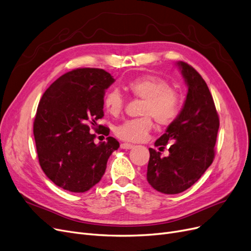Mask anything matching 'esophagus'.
<instances>
[{
	"instance_id": "34e87169",
	"label": "esophagus",
	"mask_w": 251,
	"mask_h": 251,
	"mask_svg": "<svg viewBox=\"0 0 251 251\" xmlns=\"http://www.w3.org/2000/svg\"><path fill=\"white\" fill-rule=\"evenodd\" d=\"M132 148H133V145H131V144H126V143L121 144V149H123V150H130Z\"/></svg>"
}]
</instances>
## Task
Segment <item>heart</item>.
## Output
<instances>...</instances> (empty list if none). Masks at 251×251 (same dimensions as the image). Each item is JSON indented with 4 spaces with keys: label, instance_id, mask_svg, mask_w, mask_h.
Listing matches in <instances>:
<instances>
[{
    "label": "heart",
    "instance_id": "obj_1",
    "mask_svg": "<svg viewBox=\"0 0 251 251\" xmlns=\"http://www.w3.org/2000/svg\"><path fill=\"white\" fill-rule=\"evenodd\" d=\"M126 89L136 99L143 100L140 116L143 118L127 120L120 124L116 130V135L125 141L144 140L152 128V118L162 126L171 124L180 112V95L171 89L169 83L151 75H144L133 78L126 84ZM103 104L106 112L117 117L122 113L124 99L118 89H111L104 95Z\"/></svg>",
    "mask_w": 251,
    "mask_h": 251
}]
</instances>
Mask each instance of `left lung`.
Returning a JSON list of instances; mask_svg holds the SVG:
<instances>
[{"label":"left lung","instance_id":"obj_1","mask_svg":"<svg viewBox=\"0 0 251 251\" xmlns=\"http://www.w3.org/2000/svg\"><path fill=\"white\" fill-rule=\"evenodd\" d=\"M177 65L189 88L187 99L179 115L155 143L160 149L171 143L169 156L162 158L160 151L149 149L147 172L151 186L168 195L191 188L211 165L220 128L212 95L201 75L183 61Z\"/></svg>","mask_w":251,"mask_h":251}]
</instances>
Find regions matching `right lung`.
I'll list each match as a JSON object with an SVG mask.
<instances>
[{"label":"right lung","instance_id":"1","mask_svg":"<svg viewBox=\"0 0 251 251\" xmlns=\"http://www.w3.org/2000/svg\"><path fill=\"white\" fill-rule=\"evenodd\" d=\"M115 82L101 69L84 68L62 75L43 94L34 122L40 166L59 188L84 193L100 182L112 152L120 147L112 136L95 144L103 117L105 89Z\"/></svg>","mask_w":251,"mask_h":251}]
</instances>
